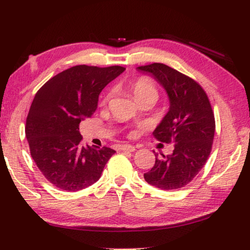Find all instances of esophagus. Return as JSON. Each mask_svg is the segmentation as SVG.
Returning <instances> with one entry per match:
<instances>
[{
  "label": "esophagus",
  "mask_w": 250,
  "mask_h": 250,
  "mask_svg": "<svg viewBox=\"0 0 250 250\" xmlns=\"http://www.w3.org/2000/svg\"><path fill=\"white\" fill-rule=\"evenodd\" d=\"M120 150L128 151V152H134L135 151V146H131V145H122V146H120Z\"/></svg>",
  "instance_id": "34e87169"
}]
</instances>
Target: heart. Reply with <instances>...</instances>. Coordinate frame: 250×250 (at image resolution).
Wrapping results in <instances>:
<instances>
[{"mask_svg":"<svg viewBox=\"0 0 250 250\" xmlns=\"http://www.w3.org/2000/svg\"><path fill=\"white\" fill-rule=\"evenodd\" d=\"M130 90L132 92L135 101L147 95H156L154 84L147 78H139L130 84Z\"/></svg>","mask_w":250,"mask_h":250,"instance_id":"obj_1","label":"heart"}]
</instances>
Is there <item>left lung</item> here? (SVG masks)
I'll return each instance as SVG.
<instances>
[{"label":"left lung","instance_id":"8db88e82","mask_svg":"<svg viewBox=\"0 0 250 250\" xmlns=\"http://www.w3.org/2000/svg\"><path fill=\"white\" fill-rule=\"evenodd\" d=\"M164 88L168 111L153 131L161 142H174L172 154H155V163L145 180L161 189L188 184L205 166L215 133V119L206 92L195 80L164 64L140 66Z\"/></svg>","mask_w":250,"mask_h":250}]
</instances>
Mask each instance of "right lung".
Returning <instances> with one entry per match:
<instances>
[{
	"mask_svg": "<svg viewBox=\"0 0 250 250\" xmlns=\"http://www.w3.org/2000/svg\"><path fill=\"white\" fill-rule=\"evenodd\" d=\"M125 70L121 66H74L36 92L25 134L34 162L56 188L76 192L96 183L116 153L105 146H82L79 124L91 117L101 90Z\"/></svg>",
	"mask_w": 250,
	"mask_h": 250,
	"instance_id": "right-lung-1",
	"label": "right lung"
}]
</instances>
